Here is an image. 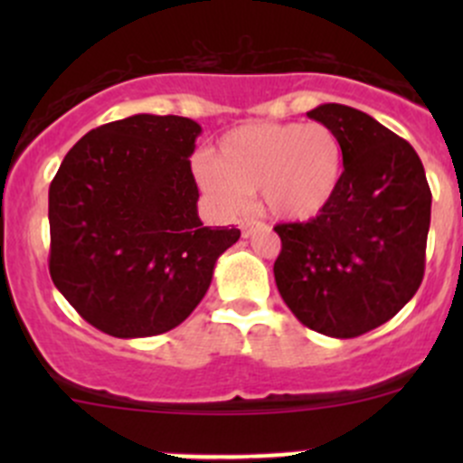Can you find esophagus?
Returning a JSON list of instances; mask_svg holds the SVG:
<instances>
[{
    "label": "esophagus",
    "mask_w": 463,
    "mask_h": 463,
    "mask_svg": "<svg viewBox=\"0 0 463 463\" xmlns=\"http://www.w3.org/2000/svg\"><path fill=\"white\" fill-rule=\"evenodd\" d=\"M240 228H241V235L250 237L255 231H258V228H264V223L258 222V219H241Z\"/></svg>",
    "instance_id": "esophagus-1"
}]
</instances>
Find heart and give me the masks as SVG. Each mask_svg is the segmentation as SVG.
Masks as SVG:
<instances>
[{"label": "heart", "mask_w": 463, "mask_h": 463, "mask_svg": "<svg viewBox=\"0 0 463 463\" xmlns=\"http://www.w3.org/2000/svg\"><path fill=\"white\" fill-rule=\"evenodd\" d=\"M202 190L226 213L260 193L269 214L307 222L331 203L343 181L345 152L325 123H249L223 134L217 156L194 158Z\"/></svg>", "instance_id": "1"}]
</instances>
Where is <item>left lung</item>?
Masks as SVG:
<instances>
[{
	"label": "left lung",
	"mask_w": 463,
	"mask_h": 463,
	"mask_svg": "<svg viewBox=\"0 0 463 463\" xmlns=\"http://www.w3.org/2000/svg\"><path fill=\"white\" fill-rule=\"evenodd\" d=\"M307 116L338 134L343 181L314 219L275 226V284L302 325L356 338L394 318L421 287L432 193L412 145L372 116L335 102Z\"/></svg>",
	"instance_id": "8db88e82"
}]
</instances>
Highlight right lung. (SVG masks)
Listing matches in <instances>:
<instances>
[{"mask_svg": "<svg viewBox=\"0 0 463 463\" xmlns=\"http://www.w3.org/2000/svg\"><path fill=\"white\" fill-rule=\"evenodd\" d=\"M202 128L137 114L100 125L64 156L49 188V270L89 325L158 335L202 302L237 228L203 226L190 167Z\"/></svg>", "mask_w": 463, "mask_h": 463, "instance_id": "add662e5", "label": "right lung"}]
</instances>
